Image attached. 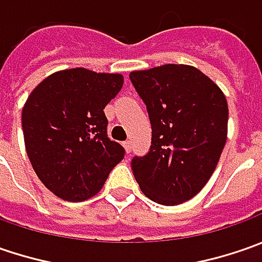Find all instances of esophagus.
I'll list each match as a JSON object with an SVG mask.
<instances>
[{
    "instance_id": "esophagus-1",
    "label": "esophagus",
    "mask_w": 262,
    "mask_h": 262,
    "mask_svg": "<svg viewBox=\"0 0 262 262\" xmlns=\"http://www.w3.org/2000/svg\"><path fill=\"white\" fill-rule=\"evenodd\" d=\"M124 148L126 153H131V141H124Z\"/></svg>"
}]
</instances>
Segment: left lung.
I'll return each instance as SVG.
<instances>
[{
    "mask_svg": "<svg viewBox=\"0 0 262 262\" xmlns=\"http://www.w3.org/2000/svg\"><path fill=\"white\" fill-rule=\"evenodd\" d=\"M151 122V147L131 169L143 194L163 206L195 196L216 169L227 138V100L198 68L165 64L131 71Z\"/></svg>",
    "mask_w": 262,
    "mask_h": 262,
    "instance_id": "8db88e82",
    "label": "left lung"
}]
</instances>
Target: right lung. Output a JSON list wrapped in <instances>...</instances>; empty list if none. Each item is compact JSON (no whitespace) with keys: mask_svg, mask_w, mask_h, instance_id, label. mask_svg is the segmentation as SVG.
Instances as JSON below:
<instances>
[{"mask_svg":"<svg viewBox=\"0 0 262 262\" xmlns=\"http://www.w3.org/2000/svg\"><path fill=\"white\" fill-rule=\"evenodd\" d=\"M122 84V74L70 68L46 77L27 97L26 151L37 178L61 200L95 196L124 159V147L107 138L103 112Z\"/></svg>","mask_w":262,"mask_h":262,"instance_id":"1","label":"right lung"}]
</instances>
